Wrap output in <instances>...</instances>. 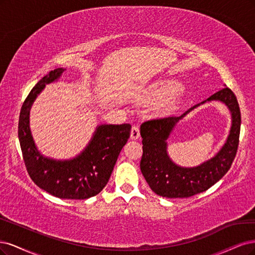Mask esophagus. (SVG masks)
<instances>
[{
  "mask_svg": "<svg viewBox=\"0 0 255 255\" xmlns=\"http://www.w3.org/2000/svg\"><path fill=\"white\" fill-rule=\"evenodd\" d=\"M130 137L132 139H136L139 137V127L138 125H133L132 129H131V134Z\"/></svg>",
  "mask_w": 255,
  "mask_h": 255,
  "instance_id": "1",
  "label": "esophagus"
}]
</instances>
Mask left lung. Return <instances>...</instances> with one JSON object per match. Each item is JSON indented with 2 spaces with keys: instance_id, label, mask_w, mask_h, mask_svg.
<instances>
[{
  "instance_id": "1",
  "label": "left lung",
  "mask_w": 255,
  "mask_h": 255,
  "mask_svg": "<svg viewBox=\"0 0 255 255\" xmlns=\"http://www.w3.org/2000/svg\"><path fill=\"white\" fill-rule=\"evenodd\" d=\"M219 100L232 111L233 126L227 142L215 157L196 168H181L172 162L167 154V143L174 125L196 106L205 101ZM241 110L231 89L225 87L207 101L195 105L181 117L153 119L141 126L143 155L139 163L142 174L151 190L166 198H188L214 185L231 167L240 143Z\"/></svg>"
}]
</instances>
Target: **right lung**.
Returning <instances> with one entry per match:
<instances>
[{"label":"right lung","instance_id":"obj_1","mask_svg":"<svg viewBox=\"0 0 255 255\" xmlns=\"http://www.w3.org/2000/svg\"><path fill=\"white\" fill-rule=\"evenodd\" d=\"M63 72L62 68L51 71L31 89L20 112L19 141L28 175L40 188L61 199H88L101 193L108 183L119 154L130 136L131 125L98 126L85 150L72 160L43 157L30 133L29 110L45 85L58 79Z\"/></svg>","mask_w":255,"mask_h":255}]
</instances>
